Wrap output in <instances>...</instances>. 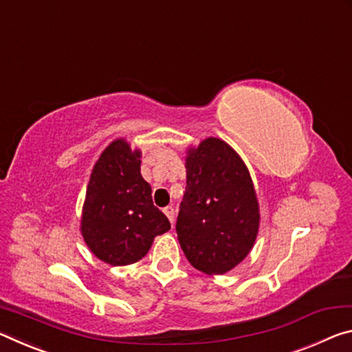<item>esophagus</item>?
<instances>
[{
  "label": "esophagus",
  "mask_w": 352,
  "mask_h": 352,
  "mask_svg": "<svg viewBox=\"0 0 352 352\" xmlns=\"http://www.w3.org/2000/svg\"><path fill=\"white\" fill-rule=\"evenodd\" d=\"M164 214L166 215V218H168V220H170V223L173 224V223H175V209H173V207H165V209H164Z\"/></svg>",
  "instance_id": "obj_1"
}]
</instances>
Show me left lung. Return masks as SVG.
<instances>
[{"label":"left lung","mask_w":352,"mask_h":352,"mask_svg":"<svg viewBox=\"0 0 352 352\" xmlns=\"http://www.w3.org/2000/svg\"><path fill=\"white\" fill-rule=\"evenodd\" d=\"M187 186L176 221L187 261L206 274H223L251 251L258 204L243 160L220 138L190 149Z\"/></svg>","instance_id":"1"}]
</instances>
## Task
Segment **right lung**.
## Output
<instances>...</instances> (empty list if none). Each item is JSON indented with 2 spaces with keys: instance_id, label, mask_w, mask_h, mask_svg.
<instances>
[{
  "instance_id": "add662e5",
  "label": "right lung",
  "mask_w": 352,
  "mask_h": 352,
  "mask_svg": "<svg viewBox=\"0 0 352 352\" xmlns=\"http://www.w3.org/2000/svg\"><path fill=\"white\" fill-rule=\"evenodd\" d=\"M170 228L140 175V151L122 138L112 142L90 176L80 223L85 243L100 261L123 267L145 257L155 235Z\"/></svg>"
}]
</instances>
